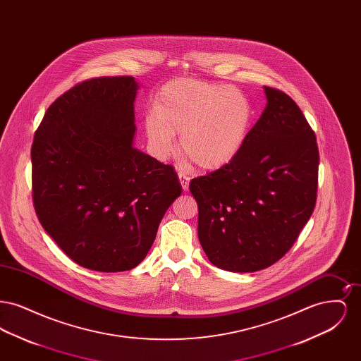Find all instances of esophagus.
<instances>
[{
  "label": "esophagus",
  "instance_id": "1",
  "mask_svg": "<svg viewBox=\"0 0 361 361\" xmlns=\"http://www.w3.org/2000/svg\"><path fill=\"white\" fill-rule=\"evenodd\" d=\"M178 178H180V183H181V187L187 192L189 188V177L187 174H184L183 172L178 173Z\"/></svg>",
  "mask_w": 361,
  "mask_h": 361
}]
</instances>
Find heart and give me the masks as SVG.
<instances>
[{
  "mask_svg": "<svg viewBox=\"0 0 361 361\" xmlns=\"http://www.w3.org/2000/svg\"><path fill=\"white\" fill-rule=\"evenodd\" d=\"M252 106L233 86L177 78L162 86L143 126L152 153L172 157L180 134L181 153L203 171H216L240 154L252 124Z\"/></svg>",
  "mask_w": 361,
  "mask_h": 361,
  "instance_id": "b5f03b06",
  "label": "heart"
}]
</instances>
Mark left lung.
Here are the masks:
<instances>
[{
    "label": "left lung",
    "instance_id": "obj_1",
    "mask_svg": "<svg viewBox=\"0 0 361 361\" xmlns=\"http://www.w3.org/2000/svg\"><path fill=\"white\" fill-rule=\"evenodd\" d=\"M264 89L268 103L240 154L189 184L202 247L215 267L230 272H256L279 261L317 202L315 134L288 94Z\"/></svg>",
    "mask_w": 361,
    "mask_h": 361
}]
</instances>
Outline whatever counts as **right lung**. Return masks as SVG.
I'll return each instance as SVG.
<instances>
[{
  "instance_id": "right-lung-1",
  "label": "right lung",
  "mask_w": 361,
  "mask_h": 361,
  "mask_svg": "<svg viewBox=\"0 0 361 361\" xmlns=\"http://www.w3.org/2000/svg\"><path fill=\"white\" fill-rule=\"evenodd\" d=\"M137 89L131 75L85 80L49 106L35 133L37 219L92 271L135 268L183 189L172 165L133 147Z\"/></svg>"
}]
</instances>
